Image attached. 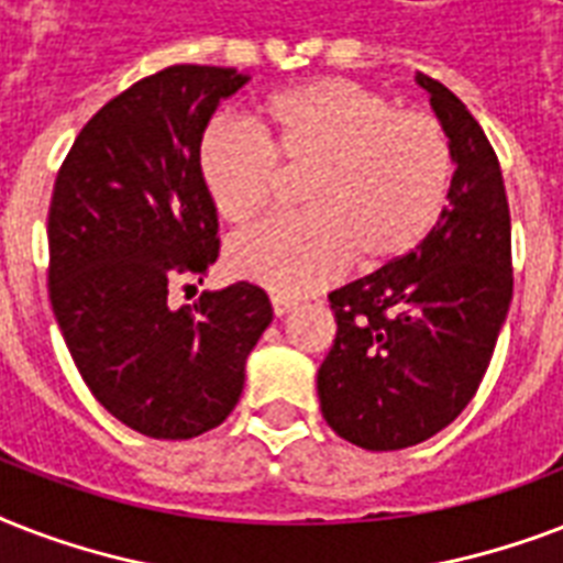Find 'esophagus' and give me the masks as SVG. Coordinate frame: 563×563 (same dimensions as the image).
<instances>
[{"label": "esophagus", "instance_id": "esophagus-1", "mask_svg": "<svg viewBox=\"0 0 563 563\" xmlns=\"http://www.w3.org/2000/svg\"><path fill=\"white\" fill-rule=\"evenodd\" d=\"M295 307H298V303H295V300H289V298H280V295H277V298H272V309H274V316H277V318L289 316Z\"/></svg>", "mask_w": 563, "mask_h": 563}]
</instances>
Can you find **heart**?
Segmentation results:
<instances>
[{
	"label": "heart",
	"mask_w": 563,
	"mask_h": 563,
	"mask_svg": "<svg viewBox=\"0 0 563 563\" xmlns=\"http://www.w3.org/2000/svg\"><path fill=\"white\" fill-rule=\"evenodd\" d=\"M280 169L307 175L309 212L272 219L228 245V268L280 295H312L351 265L400 260L444 210L453 152L429 113L394 110L347 78H318L274 92L260 131L216 122L198 145V172L216 210L245 224L274 201Z\"/></svg>",
	"instance_id": "1"
}]
</instances>
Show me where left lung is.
I'll use <instances>...</instances> for the list:
<instances>
[{
	"label": "left lung",
	"instance_id": "1",
	"mask_svg": "<svg viewBox=\"0 0 563 563\" xmlns=\"http://www.w3.org/2000/svg\"><path fill=\"white\" fill-rule=\"evenodd\" d=\"M418 87L453 152L446 207L411 254L330 291L335 342L318 400L335 435L402 450L453 423L494 356L511 303V219L497 154L471 110L435 78Z\"/></svg>",
	"mask_w": 563,
	"mask_h": 563
}]
</instances>
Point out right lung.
<instances>
[{"mask_svg": "<svg viewBox=\"0 0 563 563\" xmlns=\"http://www.w3.org/2000/svg\"><path fill=\"white\" fill-rule=\"evenodd\" d=\"M251 75L178 64L136 81L81 128L48 207V298L92 397L140 435L184 441L239 402L247 353L272 324L260 286L172 307L219 256L198 145Z\"/></svg>", "mask_w": 563, "mask_h": 563, "instance_id": "right-lung-1", "label": "right lung"}]
</instances>
